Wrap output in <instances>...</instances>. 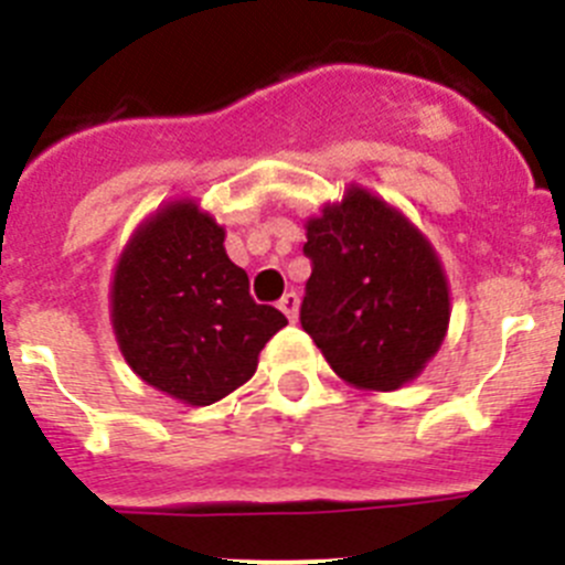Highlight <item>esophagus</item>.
Returning a JSON list of instances; mask_svg holds the SVG:
<instances>
[{
    "instance_id": "1",
    "label": "esophagus",
    "mask_w": 565,
    "mask_h": 565,
    "mask_svg": "<svg viewBox=\"0 0 565 565\" xmlns=\"http://www.w3.org/2000/svg\"><path fill=\"white\" fill-rule=\"evenodd\" d=\"M279 311L286 313V317L291 319V322H297V317H299V297H297V291H288L286 297L279 299Z\"/></svg>"
}]
</instances>
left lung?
I'll return each instance as SVG.
<instances>
[{
  "mask_svg": "<svg viewBox=\"0 0 565 565\" xmlns=\"http://www.w3.org/2000/svg\"><path fill=\"white\" fill-rule=\"evenodd\" d=\"M313 271L299 322L356 391L391 393L422 376L450 328L441 257L398 206L348 183L306 221Z\"/></svg>",
  "mask_w": 565,
  "mask_h": 565,
  "instance_id": "obj_1",
  "label": "left lung"
}]
</instances>
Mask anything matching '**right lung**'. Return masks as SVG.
Returning a JSON list of instances; mask_svg holds the SVG:
<instances>
[{
    "label": "right lung",
    "mask_w": 565,
    "mask_h": 565,
    "mask_svg": "<svg viewBox=\"0 0 565 565\" xmlns=\"http://www.w3.org/2000/svg\"><path fill=\"white\" fill-rule=\"evenodd\" d=\"M226 228L198 198H174L143 217L109 282V322L138 379L189 407H206L248 382L259 351L288 326L248 294L228 259Z\"/></svg>",
    "instance_id": "obj_1"
}]
</instances>
